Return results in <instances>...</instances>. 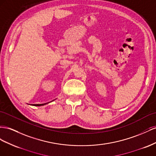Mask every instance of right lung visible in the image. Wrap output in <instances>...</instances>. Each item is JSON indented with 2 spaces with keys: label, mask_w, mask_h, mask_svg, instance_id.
Masks as SVG:
<instances>
[{
  "label": "right lung",
  "mask_w": 156,
  "mask_h": 156,
  "mask_svg": "<svg viewBox=\"0 0 156 156\" xmlns=\"http://www.w3.org/2000/svg\"><path fill=\"white\" fill-rule=\"evenodd\" d=\"M46 105V104H37V105H33L34 106H42V105Z\"/></svg>",
  "instance_id": "obj_1"
}]
</instances>
